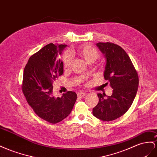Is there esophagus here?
Returning <instances> with one entry per match:
<instances>
[{
    "label": "esophagus",
    "instance_id": "1",
    "mask_svg": "<svg viewBox=\"0 0 157 157\" xmlns=\"http://www.w3.org/2000/svg\"><path fill=\"white\" fill-rule=\"evenodd\" d=\"M86 95V93L85 92H78L77 94V96L78 98H83V97H84Z\"/></svg>",
    "mask_w": 157,
    "mask_h": 157
}]
</instances>
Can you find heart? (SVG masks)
<instances>
[{"label": "heart", "instance_id": "heart-1", "mask_svg": "<svg viewBox=\"0 0 157 157\" xmlns=\"http://www.w3.org/2000/svg\"><path fill=\"white\" fill-rule=\"evenodd\" d=\"M71 54L76 53L80 57H81L84 61L87 63H94L96 59H98L100 54L96 48L90 45H84L79 47L76 51L71 50ZM72 62V57L69 53H65L63 57V67L65 69H68L70 68L71 64Z\"/></svg>", "mask_w": 157, "mask_h": 157}]
</instances>
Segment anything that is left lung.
<instances>
[{
    "label": "left lung",
    "instance_id": "left-lung-1",
    "mask_svg": "<svg viewBox=\"0 0 157 157\" xmlns=\"http://www.w3.org/2000/svg\"><path fill=\"white\" fill-rule=\"evenodd\" d=\"M96 46L105 58L104 77L113 92L107 98H104L105 94L98 93V104L92 113L98 119L109 121L129 109L137 94L139 78L129 56L120 46L109 42H99Z\"/></svg>",
    "mask_w": 157,
    "mask_h": 157
}]
</instances>
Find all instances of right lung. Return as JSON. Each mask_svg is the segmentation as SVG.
<instances>
[{
    "label": "right lung",
    "instance_id": "right-lung-1",
    "mask_svg": "<svg viewBox=\"0 0 157 157\" xmlns=\"http://www.w3.org/2000/svg\"><path fill=\"white\" fill-rule=\"evenodd\" d=\"M67 45L49 44L29 59L23 75L22 90L28 104L41 119L52 124L62 121L71 113L77 100L75 92L57 97L53 83L63 74L60 56Z\"/></svg>",
    "mask_w": 157,
    "mask_h": 157
}]
</instances>
